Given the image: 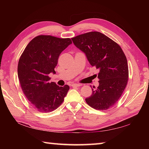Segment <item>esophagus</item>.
<instances>
[{"label": "esophagus", "instance_id": "34e87169", "mask_svg": "<svg viewBox=\"0 0 149 149\" xmlns=\"http://www.w3.org/2000/svg\"><path fill=\"white\" fill-rule=\"evenodd\" d=\"M81 84H72V86L73 87H79V86H81Z\"/></svg>", "mask_w": 149, "mask_h": 149}]
</instances>
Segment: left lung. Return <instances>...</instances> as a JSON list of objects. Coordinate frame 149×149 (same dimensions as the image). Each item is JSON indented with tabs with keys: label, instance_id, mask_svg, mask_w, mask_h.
<instances>
[{
	"label": "left lung",
	"instance_id": "8db88e82",
	"mask_svg": "<svg viewBox=\"0 0 149 149\" xmlns=\"http://www.w3.org/2000/svg\"><path fill=\"white\" fill-rule=\"evenodd\" d=\"M72 40L85 54L89 64L99 71V86L92 89V95L85 101L99 110L113 107L122 96L128 80L127 58L122 49L109 37L97 31L79 35Z\"/></svg>",
	"mask_w": 149,
	"mask_h": 149
}]
</instances>
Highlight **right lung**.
I'll return each mask as SVG.
<instances>
[{
  "instance_id": "add662e5",
  "label": "right lung",
  "mask_w": 149,
  "mask_h": 149,
  "mask_svg": "<svg viewBox=\"0 0 149 149\" xmlns=\"http://www.w3.org/2000/svg\"><path fill=\"white\" fill-rule=\"evenodd\" d=\"M72 43L69 38L39 35L33 39L19 60L17 75L22 91L32 105L41 112L56 110L64 101L70 87L49 83L55 74L60 54Z\"/></svg>"
}]
</instances>
